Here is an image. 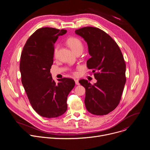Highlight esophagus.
Instances as JSON below:
<instances>
[{"instance_id": "34e87169", "label": "esophagus", "mask_w": 150, "mask_h": 150, "mask_svg": "<svg viewBox=\"0 0 150 150\" xmlns=\"http://www.w3.org/2000/svg\"><path fill=\"white\" fill-rule=\"evenodd\" d=\"M75 82L76 85H79V81L78 79H75Z\"/></svg>"}]
</instances>
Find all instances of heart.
Masks as SVG:
<instances>
[{
    "label": "heart",
    "instance_id": "heart-1",
    "mask_svg": "<svg viewBox=\"0 0 150 150\" xmlns=\"http://www.w3.org/2000/svg\"><path fill=\"white\" fill-rule=\"evenodd\" d=\"M67 43L71 47V49L76 53L78 52L82 51L83 48V42L81 39L76 37H71L67 40ZM59 46L57 45L54 49V55L56 56L58 53Z\"/></svg>",
    "mask_w": 150,
    "mask_h": 150
}]
</instances>
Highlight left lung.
Instances as JSON below:
<instances>
[{
    "label": "left lung",
    "instance_id": "obj_1",
    "mask_svg": "<svg viewBox=\"0 0 150 150\" xmlns=\"http://www.w3.org/2000/svg\"><path fill=\"white\" fill-rule=\"evenodd\" d=\"M75 33L87 42L91 56L87 60V67L93 70L97 79L93 85L85 79L79 81L85 88V107L91 114L107 115L118 105L126 83L123 54L116 41L98 28L83 27Z\"/></svg>",
    "mask_w": 150,
    "mask_h": 150
}]
</instances>
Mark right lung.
Segmentation results:
<instances>
[{
	"instance_id": "right-lung-1",
	"label": "right lung",
	"mask_w": 150,
	"mask_h": 150,
	"mask_svg": "<svg viewBox=\"0 0 150 150\" xmlns=\"http://www.w3.org/2000/svg\"><path fill=\"white\" fill-rule=\"evenodd\" d=\"M66 30L43 27L27 40L21 53L19 69L21 81L33 109L40 116L53 118L67 110V97L75 86L71 78L53 79L50 69L53 63L54 44Z\"/></svg>"
}]
</instances>
